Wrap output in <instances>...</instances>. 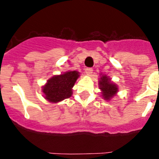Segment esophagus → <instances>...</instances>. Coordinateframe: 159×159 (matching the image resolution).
Segmentation results:
<instances>
[{"instance_id": "esophagus-1", "label": "esophagus", "mask_w": 159, "mask_h": 159, "mask_svg": "<svg viewBox=\"0 0 159 159\" xmlns=\"http://www.w3.org/2000/svg\"><path fill=\"white\" fill-rule=\"evenodd\" d=\"M85 72H86L88 75H91L92 72H93V69H92V67H87V68H85Z\"/></svg>"}]
</instances>
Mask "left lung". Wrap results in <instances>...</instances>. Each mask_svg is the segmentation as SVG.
<instances>
[{"label":"left lung","instance_id":"1","mask_svg":"<svg viewBox=\"0 0 159 159\" xmlns=\"http://www.w3.org/2000/svg\"><path fill=\"white\" fill-rule=\"evenodd\" d=\"M99 88L101 91L102 99L107 101H110L119 92V87L111 81V79L102 73L99 80Z\"/></svg>","mask_w":159,"mask_h":159}]
</instances>
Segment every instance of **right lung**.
Here are the masks:
<instances>
[{"label":"right lung","instance_id":"obj_1","mask_svg":"<svg viewBox=\"0 0 159 159\" xmlns=\"http://www.w3.org/2000/svg\"><path fill=\"white\" fill-rule=\"evenodd\" d=\"M80 76L77 71H68L50 78L42 87L44 99L57 103L72 95V88Z\"/></svg>","mask_w":159,"mask_h":159}]
</instances>
